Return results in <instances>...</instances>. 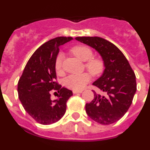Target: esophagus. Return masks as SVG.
Listing matches in <instances>:
<instances>
[{"instance_id": "1", "label": "esophagus", "mask_w": 150, "mask_h": 150, "mask_svg": "<svg viewBox=\"0 0 150 150\" xmlns=\"http://www.w3.org/2000/svg\"><path fill=\"white\" fill-rule=\"evenodd\" d=\"M83 91H76V90H74L73 91V93L74 94H77V93H82Z\"/></svg>"}]
</instances>
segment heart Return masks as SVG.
<instances>
[{"label":"heart","instance_id":"obj_1","mask_svg":"<svg viewBox=\"0 0 150 150\" xmlns=\"http://www.w3.org/2000/svg\"><path fill=\"white\" fill-rule=\"evenodd\" d=\"M71 52L75 56L83 62H86L85 67L87 71L93 76H98L104 70V62L99 58H92L94 55L93 51L88 46L79 45L71 49ZM64 55L62 53L57 55L55 60V69L58 74H61L62 71V62ZM91 79V76L88 73H83L81 74H72L67 76L64 79V85L67 88L72 90L81 91L84 88Z\"/></svg>","mask_w":150,"mask_h":150}]
</instances>
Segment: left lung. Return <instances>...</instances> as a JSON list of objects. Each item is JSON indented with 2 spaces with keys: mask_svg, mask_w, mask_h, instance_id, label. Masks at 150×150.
Returning <instances> with one entry per match:
<instances>
[{
  "mask_svg": "<svg viewBox=\"0 0 150 150\" xmlns=\"http://www.w3.org/2000/svg\"><path fill=\"white\" fill-rule=\"evenodd\" d=\"M75 39L98 52L104 62V73L93 83L105 95L94 92V99L86 104L88 116L96 122L110 125L124 116L133 100L136 76L128 61L110 41L98 37H78Z\"/></svg>",
  "mask_w": 150,
  "mask_h": 150,
  "instance_id": "left-lung-1",
  "label": "left lung"
}]
</instances>
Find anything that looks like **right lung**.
Masks as SVG:
<instances>
[{"instance_id": "obj_1", "label": "right lung", "mask_w": 150, "mask_h": 150, "mask_svg": "<svg viewBox=\"0 0 150 150\" xmlns=\"http://www.w3.org/2000/svg\"><path fill=\"white\" fill-rule=\"evenodd\" d=\"M71 37H59L47 41L34 52L28 62L18 83V95L24 109L42 125H50L62 119L67 107V101L73 95L71 90L55 81V60L59 46L71 41ZM59 93L52 101L50 91Z\"/></svg>"}]
</instances>
